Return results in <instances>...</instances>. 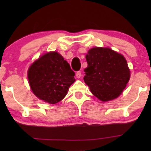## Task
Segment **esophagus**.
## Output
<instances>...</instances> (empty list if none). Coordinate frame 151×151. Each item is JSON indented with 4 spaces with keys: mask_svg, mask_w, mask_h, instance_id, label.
I'll list each match as a JSON object with an SVG mask.
<instances>
[{
    "mask_svg": "<svg viewBox=\"0 0 151 151\" xmlns=\"http://www.w3.org/2000/svg\"><path fill=\"white\" fill-rule=\"evenodd\" d=\"M76 77H77L78 78H80V77H81L82 76V73H81V71H77L76 72Z\"/></svg>",
    "mask_w": 151,
    "mask_h": 151,
    "instance_id": "obj_1",
    "label": "esophagus"
}]
</instances>
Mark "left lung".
Wrapping results in <instances>:
<instances>
[{"instance_id":"left-lung-1","label":"left lung","mask_w":151,"mask_h":151,"mask_svg":"<svg viewBox=\"0 0 151 151\" xmlns=\"http://www.w3.org/2000/svg\"><path fill=\"white\" fill-rule=\"evenodd\" d=\"M84 82L99 100L106 102L118 97L130 78V70L122 55L102 47L91 49L86 55Z\"/></svg>"}]
</instances>
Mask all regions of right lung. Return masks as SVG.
<instances>
[{"mask_svg": "<svg viewBox=\"0 0 151 151\" xmlns=\"http://www.w3.org/2000/svg\"><path fill=\"white\" fill-rule=\"evenodd\" d=\"M75 72L57 52H49L31 65L28 79L32 91L39 99L55 104L66 96L75 82Z\"/></svg>", "mask_w": 151, "mask_h": 151, "instance_id": "obj_1", "label": "right lung"}]
</instances>
